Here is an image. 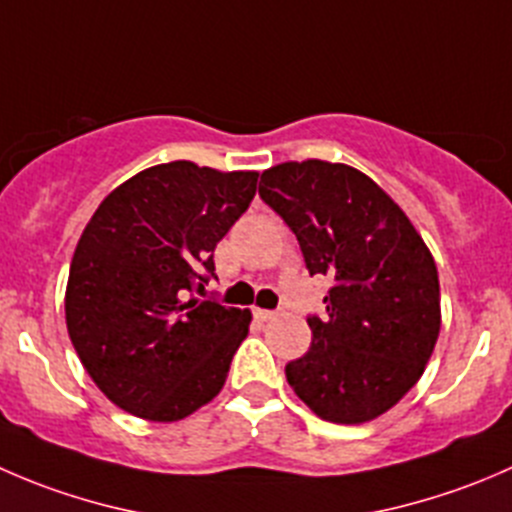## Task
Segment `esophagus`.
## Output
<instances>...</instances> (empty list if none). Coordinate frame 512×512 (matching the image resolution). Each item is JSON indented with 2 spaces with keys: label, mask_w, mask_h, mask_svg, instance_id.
Masks as SVG:
<instances>
[{
  "label": "esophagus",
  "mask_w": 512,
  "mask_h": 512,
  "mask_svg": "<svg viewBox=\"0 0 512 512\" xmlns=\"http://www.w3.org/2000/svg\"><path fill=\"white\" fill-rule=\"evenodd\" d=\"M252 315H255L257 320H260V322H267V320H272V317H275L277 312H272V310H262V307H255V310H252Z\"/></svg>",
  "instance_id": "1"
}]
</instances>
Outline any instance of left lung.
<instances>
[{"mask_svg":"<svg viewBox=\"0 0 512 512\" xmlns=\"http://www.w3.org/2000/svg\"><path fill=\"white\" fill-rule=\"evenodd\" d=\"M260 197L295 232L310 275H327L325 317L287 362L297 398L322 420L360 425L388 413L423 375L440 335V282L413 222L360 170L282 162Z\"/></svg>","mask_w":512,"mask_h":512,"instance_id":"1","label":"left lung"}]
</instances>
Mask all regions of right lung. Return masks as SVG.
Listing matches in <instances>:
<instances>
[{"label": "right lung", "instance_id": "obj_1", "mask_svg": "<svg viewBox=\"0 0 512 512\" xmlns=\"http://www.w3.org/2000/svg\"><path fill=\"white\" fill-rule=\"evenodd\" d=\"M257 190V172L177 160L109 192L69 265V340L117 408L175 423L222 390L250 310L197 300L217 242Z\"/></svg>", "mask_w": 512, "mask_h": 512}]
</instances>
